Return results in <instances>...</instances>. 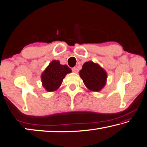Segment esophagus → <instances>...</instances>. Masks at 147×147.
Listing matches in <instances>:
<instances>
[{"mask_svg":"<svg viewBox=\"0 0 147 147\" xmlns=\"http://www.w3.org/2000/svg\"><path fill=\"white\" fill-rule=\"evenodd\" d=\"M72 71L74 72V73H78V69L76 68V67H74V68H72Z\"/></svg>","mask_w":147,"mask_h":147,"instance_id":"esophagus-1","label":"esophagus"}]
</instances>
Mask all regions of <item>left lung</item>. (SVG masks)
<instances>
[{"label":"left lung","mask_w":147,"mask_h":147,"mask_svg":"<svg viewBox=\"0 0 147 147\" xmlns=\"http://www.w3.org/2000/svg\"><path fill=\"white\" fill-rule=\"evenodd\" d=\"M79 76L88 89L99 92L106 84L107 73L99 64L92 61L84 63L79 71Z\"/></svg>","instance_id":"obj_1"}]
</instances>
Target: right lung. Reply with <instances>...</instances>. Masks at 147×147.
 <instances>
[{
  "label": "right lung",
  "mask_w": 147,
  "mask_h": 147,
  "mask_svg": "<svg viewBox=\"0 0 147 147\" xmlns=\"http://www.w3.org/2000/svg\"><path fill=\"white\" fill-rule=\"evenodd\" d=\"M71 72L67 65H62L59 61H53L42 74V85L47 92L57 90L61 85L66 74Z\"/></svg>",
  "instance_id": "1"
}]
</instances>
